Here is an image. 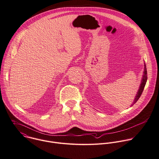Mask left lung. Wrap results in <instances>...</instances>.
<instances>
[{
  "mask_svg": "<svg viewBox=\"0 0 159 159\" xmlns=\"http://www.w3.org/2000/svg\"><path fill=\"white\" fill-rule=\"evenodd\" d=\"M147 69H146V65L144 63V70H143V75H142V80H141V83H140V87H139V89L137 92V94L135 97V98L134 100V102L132 103V104L131 105V106H132V105L137 102V101L139 100V98H140L141 94L142 93V92L143 90V89L145 87V85L146 84V82H147Z\"/></svg>",
  "mask_w": 159,
  "mask_h": 159,
  "instance_id": "left-lung-1",
  "label": "left lung"
}]
</instances>
